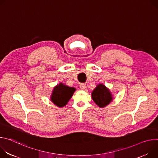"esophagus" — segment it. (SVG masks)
Returning a JSON list of instances; mask_svg holds the SVG:
<instances>
[{
	"instance_id": "1",
	"label": "esophagus",
	"mask_w": 158,
	"mask_h": 158,
	"mask_svg": "<svg viewBox=\"0 0 158 158\" xmlns=\"http://www.w3.org/2000/svg\"><path fill=\"white\" fill-rule=\"evenodd\" d=\"M80 89L81 90H84L85 88H86V84L85 83H81L80 84Z\"/></svg>"
}]
</instances>
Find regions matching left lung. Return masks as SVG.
Listing matches in <instances>:
<instances>
[{
    "label": "left lung",
    "instance_id": "obj_1",
    "mask_svg": "<svg viewBox=\"0 0 158 158\" xmlns=\"http://www.w3.org/2000/svg\"><path fill=\"white\" fill-rule=\"evenodd\" d=\"M92 97L95 103L101 108L107 106L112 100V95L109 89L102 84L97 85L92 92Z\"/></svg>",
    "mask_w": 158,
    "mask_h": 158
}]
</instances>
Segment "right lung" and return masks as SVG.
Masks as SVG:
<instances>
[{"mask_svg": "<svg viewBox=\"0 0 158 158\" xmlns=\"http://www.w3.org/2000/svg\"><path fill=\"white\" fill-rule=\"evenodd\" d=\"M75 91V88L60 83L54 89L51 97V101L58 107H63L67 104Z\"/></svg>", "mask_w": 158, "mask_h": 158, "instance_id": "right-lung-1", "label": "right lung"}]
</instances>
